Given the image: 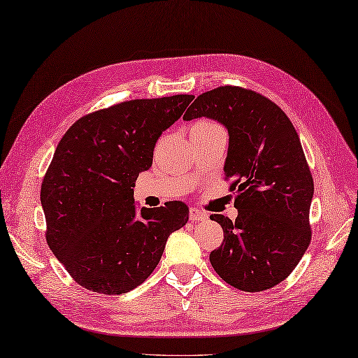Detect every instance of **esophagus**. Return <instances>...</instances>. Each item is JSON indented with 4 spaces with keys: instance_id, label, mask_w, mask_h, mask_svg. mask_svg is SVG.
I'll list each match as a JSON object with an SVG mask.
<instances>
[{
    "instance_id": "obj_1",
    "label": "esophagus",
    "mask_w": 358,
    "mask_h": 358,
    "mask_svg": "<svg viewBox=\"0 0 358 358\" xmlns=\"http://www.w3.org/2000/svg\"><path fill=\"white\" fill-rule=\"evenodd\" d=\"M208 219V214L205 211H201L197 208H189V220L192 222H199V220H206Z\"/></svg>"
}]
</instances>
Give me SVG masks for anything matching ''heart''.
Listing matches in <instances>:
<instances>
[{
	"mask_svg": "<svg viewBox=\"0 0 358 358\" xmlns=\"http://www.w3.org/2000/svg\"><path fill=\"white\" fill-rule=\"evenodd\" d=\"M216 125L217 124L213 122V121H199L192 127V130H194V129H208V127H216Z\"/></svg>",
	"mask_w": 358,
	"mask_h": 358,
	"instance_id": "b5f03b06",
	"label": "heart"
}]
</instances>
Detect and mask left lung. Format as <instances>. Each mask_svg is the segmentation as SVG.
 Masks as SVG:
<instances>
[{
    "instance_id": "1",
    "label": "left lung",
    "mask_w": 358,
    "mask_h": 358,
    "mask_svg": "<svg viewBox=\"0 0 358 358\" xmlns=\"http://www.w3.org/2000/svg\"><path fill=\"white\" fill-rule=\"evenodd\" d=\"M211 117L228 129L225 180L236 192V220L211 214L224 241L214 271L231 287L259 292L283 282L311 242L314 180L299 134L283 110L250 89L222 85L194 99L185 121Z\"/></svg>"
}]
</instances>
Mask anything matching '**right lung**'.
<instances>
[{
	"label": "right lung",
	"mask_w": 358,
	"mask_h": 358,
	"mask_svg": "<svg viewBox=\"0 0 358 358\" xmlns=\"http://www.w3.org/2000/svg\"><path fill=\"white\" fill-rule=\"evenodd\" d=\"M193 94L131 99L92 112L59 141L41 184L45 241L78 285L117 296L144 283L166 239L188 222L171 201L136 213L134 180Z\"/></svg>",
	"instance_id": "obj_1"
}]
</instances>
